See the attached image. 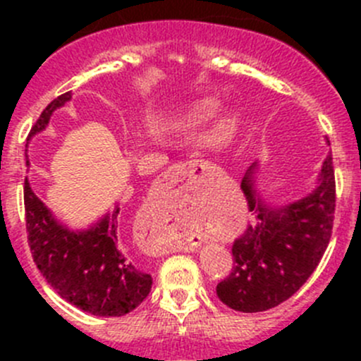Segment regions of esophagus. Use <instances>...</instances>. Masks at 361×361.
Segmentation results:
<instances>
[{
  "label": "esophagus",
  "instance_id": "1",
  "mask_svg": "<svg viewBox=\"0 0 361 361\" xmlns=\"http://www.w3.org/2000/svg\"><path fill=\"white\" fill-rule=\"evenodd\" d=\"M169 176L176 178V180H185V178H209L218 176V167L214 164L207 162V160L192 159L178 162L173 169L169 171ZM197 243H192V248H195Z\"/></svg>",
  "mask_w": 361,
  "mask_h": 361
}]
</instances>
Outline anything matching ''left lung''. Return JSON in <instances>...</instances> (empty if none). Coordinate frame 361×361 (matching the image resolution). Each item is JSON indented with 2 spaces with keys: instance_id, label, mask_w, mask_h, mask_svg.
Wrapping results in <instances>:
<instances>
[{
  "instance_id": "left-lung-1",
  "label": "left lung",
  "mask_w": 361,
  "mask_h": 361,
  "mask_svg": "<svg viewBox=\"0 0 361 361\" xmlns=\"http://www.w3.org/2000/svg\"><path fill=\"white\" fill-rule=\"evenodd\" d=\"M253 169L241 181L257 224L246 225L232 245L234 265L216 295L241 312H262L288 300L314 272L329 246L336 216V174L332 155L323 162L318 187L300 201L269 209L253 188Z\"/></svg>"
}]
</instances>
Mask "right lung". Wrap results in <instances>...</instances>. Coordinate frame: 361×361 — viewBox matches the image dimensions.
<instances>
[{"instance_id": "1", "label": "right lung", "mask_w": 361, "mask_h": 361, "mask_svg": "<svg viewBox=\"0 0 361 361\" xmlns=\"http://www.w3.org/2000/svg\"><path fill=\"white\" fill-rule=\"evenodd\" d=\"M71 92L52 101L29 136L43 130L56 108ZM24 207L27 243L32 260L50 286L82 311L94 316H123L134 311L152 288V276L136 267L120 243V209L104 216L96 227L71 232L50 214L24 180Z\"/></svg>"}]
</instances>
